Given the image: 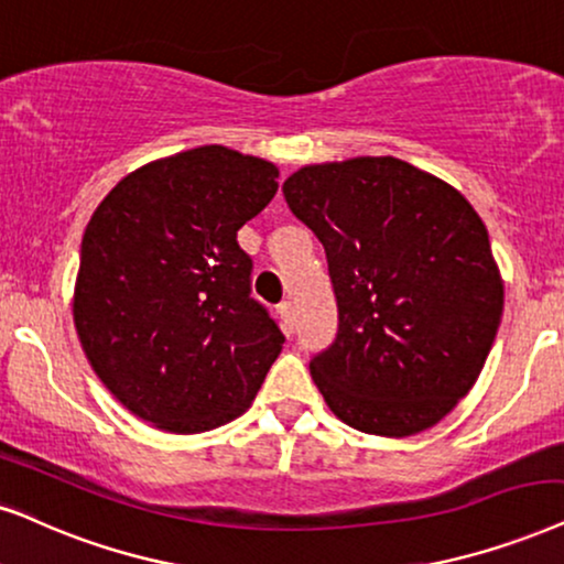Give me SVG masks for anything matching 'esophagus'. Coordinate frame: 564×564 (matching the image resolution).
Listing matches in <instances>:
<instances>
[{
  "label": "esophagus",
  "mask_w": 564,
  "mask_h": 564,
  "mask_svg": "<svg viewBox=\"0 0 564 564\" xmlns=\"http://www.w3.org/2000/svg\"><path fill=\"white\" fill-rule=\"evenodd\" d=\"M280 316L284 321V328L292 334V328H295V308H292L290 300H284V303H280Z\"/></svg>",
  "instance_id": "34e87169"
}]
</instances>
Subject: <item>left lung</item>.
Returning a JSON list of instances; mask_svg holds the SVG:
<instances>
[{
	"label": "left lung",
	"mask_w": 564,
	"mask_h": 564,
	"mask_svg": "<svg viewBox=\"0 0 564 564\" xmlns=\"http://www.w3.org/2000/svg\"><path fill=\"white\" fill-rule=\"evenodd\" d=\"M282 192L324 246L339 311L311 360L328 409L370 435L437 425L477 383L502 318L485 223L399 158L305 165Z\"/></svg>",
	"instance_id": "8db88e82"
}]
</instances>
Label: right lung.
Masks as SVG:
<instances>
[{"label":"right lung","mask_w":564,"mask_h":564,"mask_svg":"<svg viewBox=\"0 0 564 564\" xmlns=\"http://www.w3.org/2000/svg\"><path fill=\"white\" fill-rule=\"evenodd\" d=\"M261 158L204 144L129 173L87 223L75 326L106 389L167 433L251 406L284 334L251 297L238 230L276 194Z\"/></svg>","instance_id":"add662e5"}]
</instances>
